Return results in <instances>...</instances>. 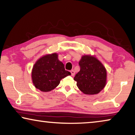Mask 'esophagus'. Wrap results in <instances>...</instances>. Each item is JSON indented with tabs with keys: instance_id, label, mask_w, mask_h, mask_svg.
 <instances>
[{
	"instance_id": "1",
	"label": "esophagus",
	"mask_w": 135,
	"mask_h": 135,
	"mask_svg": "<svg viewBox=\"0 0 135 135\" xmlns=\"http://www.w3.org/2000/svg\"><path fill=\"white\" fill-rule=\"evenodd\" d=\"M71 73L72 76H74V74H75V72H74V70H71Z\"/></svg>"
}]
</instances>
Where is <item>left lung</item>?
Here are the masks:
<instances>
[{"label": "left lung", "instance_id": "1", "mask_svg": "<svg viewBox=\"0 0 135 135\" xmlns=\"http://www.w3.org/2000/svg\"><path fill=\"white\" fill-rule=\"evenodd\" d=\"M80 71L75 75L77 86L86 95L98 94L106 84V70L95 56L84 55L79 62Z\"/></svg>", "mask_w": 135, "mask_h": 135}]
</instances>
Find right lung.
<instances>
[{"label": "right lung", "mask_w": 135, "mask_h": 135, "mask_svg": "<svg viewBox=\"0 0 135 135\" xmlns=\"http://www.w3.org/2000/svg\"><path fill=\"white\" fill-rule=\"evenodd\" d=\"M71 73L66 71L64 65L58 58L57 53L42 56L33 66L32 80L35 87L40 91L47 92L60 84V80Z\"/></svg>", "instance_id": "add662e5"}]
</instances>
